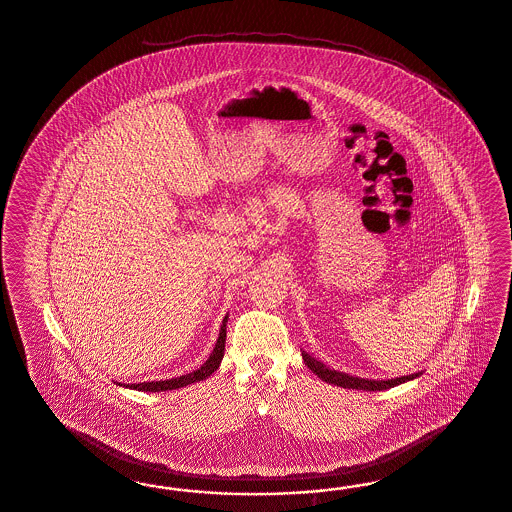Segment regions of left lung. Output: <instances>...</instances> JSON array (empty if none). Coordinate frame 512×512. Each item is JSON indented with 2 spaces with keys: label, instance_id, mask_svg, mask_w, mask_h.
Segmentation results:
<instances>
[{
  "label": "left lung",
  "instance_id": "left-lung-1",
  "mask_svg": "<svg viewBox=\"0 0 512 512\" xmlns=\"http://www.w3.org/2000/svg\"><path fill=\"white\" fill-rule=\"evenodd\" d=\"M302 359H304V363L308 365V369L314 372V374H318L319 378H321L323 382L335 384V386H340V388L380 391V389H389L393 388V386H399V384L408 382V380H412V378H416V376H420V374H422V372H416V374H408V376L393 378V380H365V378L348 376V374H344V372L333 371V369L325 367V365H323L321 361H318V359L310 357L308 353L302 352Z\"/></svg>",
  "mask_w": 512,
  "mask_h": 512
}]
</instances>
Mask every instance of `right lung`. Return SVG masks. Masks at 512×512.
Here are the masks:
<instances>
[{
  "label": "right lung",
  "mask_w": 512,
  "mask_h": 512,
  "mask_svg": "<svg viewBox=\"0 0 512 512\" xmlns=\"http://www.w3.org/2000/svg\"><path fill=\"white\" fill-rule=\"evenodd\" d=\"M225 340H227V318L223 319V325H221V331H219V338H217V344L213 348L210 359L198 369V371L189 372V374H183L179 378H172V380H162V382H141V384H130L126 388L138 389V391H168V389L183 388V386H189L194 382H200V380H206L212 372L219 369L221 365V359H223V353H225ZM123 386V384H121Z\"/></svg>",
  "instance_id": "obj_1"
}]
</instances>
